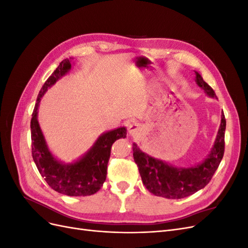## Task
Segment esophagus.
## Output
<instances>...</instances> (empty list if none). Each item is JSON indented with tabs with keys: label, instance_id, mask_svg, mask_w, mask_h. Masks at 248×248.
<instances>
[{
	"label": "esophagus",
	"instance_id": "1",
	"mask_svg": "<svg viewBox=\"0 0 248 248\" xmlns=\"http://www.w3.org/2000/svg\"><path fill=\"white\" fill-rule=\"evenodd\" d=\"M141 131V126L139 123H131L128 126V132L132 137H139Z\"/></svg>",
	"mask_w": 248,
	"mask_h": 248
}]
</instances>
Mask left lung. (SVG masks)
<instances>
[{"label": "left lung", "mask_w": 248, "mask_h": 248, "mask_svg": "<svg viewBox=\"0 0 248 248\" xmlns=\"http://www.w3.org/2000/svg\"><path fill=\"white\" fill-rule=\"evenodd\" d=\"M197 84L211 97H216L213 89L196 71ZM226 118L222 111L221 123L211 152L205 161L188 169L174 168L162 160L155 159L132 144L133 159L138 164L140 175L146 188L157 197L183 199L196 193L211 181L224 153Z\"/></svg>", "instance_id": "obj_1"}]
</instances>
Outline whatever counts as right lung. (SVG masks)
Here are the masks:
<instances>
[{"instance_id": "obj_1", "label": "right lung", "mask_w": 248, "mask_h": 248, "mask_svg": "<svg viewBox=\"0 0 248 248\" xmlns=\"http://www.w3.org/2000/svg\"><path fill=\"white\" fill-rule=\"evenodd\" d=\"M70 68L69 60H63L44 82L37 97L31 119L32 156L40 175L52 189L70 197H87L92 196L101 188L107 179L110 148L117 140L126 138L127 132L125 127H120L102 134L81 159L71 164L59 162L51 155L37 121V109L47 88L54 85Z\"/></svg>"}]
</instances>
